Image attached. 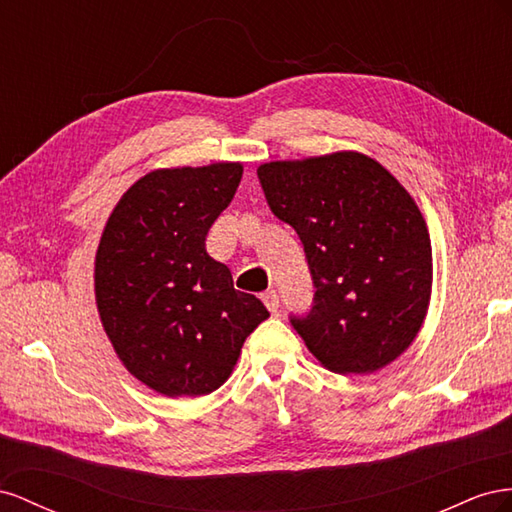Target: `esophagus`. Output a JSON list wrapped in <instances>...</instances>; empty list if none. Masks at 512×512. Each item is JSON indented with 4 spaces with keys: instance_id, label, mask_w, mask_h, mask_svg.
I'll use <instances>...</instances> for the list:
<instances>
[{
    "instance_id": "esophagus-1",
    "label": "esophagus",
    "mask_w": 512,
    "mask_h": 512,
    "mask_svg": "<svg viewBox=\"0 0 512 512\" xmlns=\"http://www.w3.org/2000/svg\"><path fill=\"white\" fill-rule=\"evenodd\" d=\"M261 300H264V304L268 306V311H272V313L281 306V298H279V294H276L274 289L264 291V294H261Z\"/></svg>"
}]
</instances>
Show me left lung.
I'll return each mask as SVG.
<instances>
[{"mask_svg": "<svg viewBox=\"0 0 512 512\" xmlns=\"http://www.w3.org/2000/svg\"><path fill=\"white\" fill-rule=\"evenodd\" d=\"M257 175L309 261L313 309L291 317L309 352L341 375L397 360L418 337L433 285L429 229L412 195L352 150L272 160Z\"/></svg>", "mask_w": 512, "mask_h": 512, "instance_id": "obj_1", "label": "left lung"}]
</instances>
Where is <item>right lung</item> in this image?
Here are the masks:
<instances>
[{"label": "right lung", "instance_id": "1", "mask_svg": "<svg viewBox=\"0 0 512 512\" xmlns=\"http://www.w3.org/2000/svg\"><path fill=\"white\" fill-rule=\"evenodd\" d=\"M242 171L212 163L145 173L102 229L94 261L102 328L128 373L171 399L223 386L248 334L270 317L206 253Z\"/></svg>", "mask_w": 512, "mask_h": 512}]
</instances>
